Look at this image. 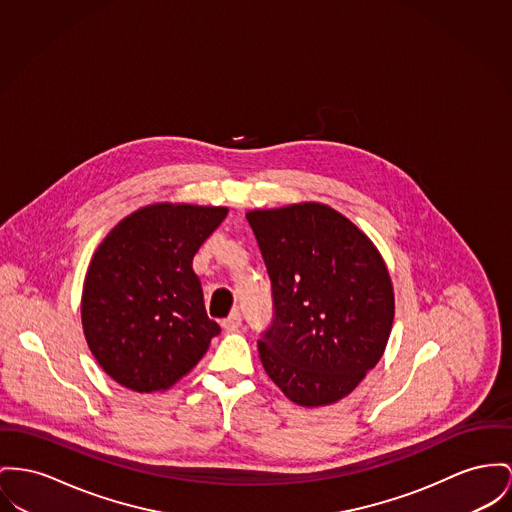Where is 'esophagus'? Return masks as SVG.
Returning <instances> with one entry per match:
<instances>
[{
    "label": "esophagus",
    "mask_w": 512,
    "mask_h": 512,
    "mask_svg": "<svg viewBox=\"0 0 512 512\" xmlns=\"http://www.w3.org/2000/svg\"><path fill=\"white\" fill-rule=\"evenodd\" d=\"M240 324H242V316H240V312L237 308H235L227 318H223V322H221V326H223L225 330H235V328H239Z\"/></svg>",
    "instance_id": "esophagus-1"
}]
</instances>
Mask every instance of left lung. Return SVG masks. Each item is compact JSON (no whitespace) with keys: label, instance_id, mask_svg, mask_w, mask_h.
Wrapping results in <instances>:
<instances>
[{"label":"left lung","instance_id":"left-lung-1","mask_svg":"<svg viewBox=\"0 0 512 512\" xmlns=\"http://www.w3.org/2000/svg\"><path fill=\"white\" fill-rule=\"evenodd\" d=\"M246 219L272 281L262 365L295 404H334L384 353L394 320L388 270L373 242L328 205L258 209Z\"/></svg>","mask_w":512,"mask_h":512}]
</instances>
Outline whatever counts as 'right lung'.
I'll return each mask as SVG.
<instances>
[{"instance_id": "add662e5", "label": "right lung", "mask_w": 512, "mask_h": 512, "mask_svg": "<svg viewBox=\"0 0 512 512\" xmlns=\"http://www.w3.org/2000/svg\"><path fill=\"white\" fill-rule=\"evenodd\" d=\"M225 217V207L149 205L120 221L95 252L81 299L83 330L118 384L169 388L221 332L205 312L192 260Z\"/></svg>"}]
</instances>
